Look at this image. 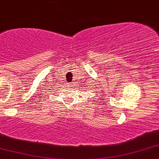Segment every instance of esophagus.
Returning <instances> with one entry per match:
<instances>
[{
	"instance_id": "esophagus-1",
	"label": "esophagus",
	"mask_w": 159,
	"mask_h": 159,
	"mask_svg": "<svg viewBox=\"0 0 159 159\" xmlns=\"http://www.w3.org/2000/svg\"><path fill=\"white\" fill-rule=\"evenodd\" d=\"M72 84H73V82H72V83H69V86H71V85H72Z\"/></svg>"
}]
</instances>
